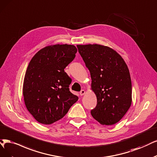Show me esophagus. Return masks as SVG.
I'll return each instance as SVG.
<instances>
[{
    "label": "esophagus",
    "mask_w": 157,
    "mask_h": 157,
    "mask_svg": "<svg viewBox=\"0 0 157 157\" xmlns=\"http://www.w3.org/2000/svg\"><path fill=\"white\" fill-rule=\"evenodd\" d=\"M85 92H86L85 90H82L79 92V94H80V96H83L85 94Z\"/></svg>",
    "instance_id": "obj_1"
}]
</instances>
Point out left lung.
Segmentation results:
<instances>
[{"label":"left lung","instance_id":"obj_1","mask_svg":"<svg viewBox=\"0 0 157 157\" xmlns=\"http://www.w3.org/2000/svg\"><path fill=\"white\" fill-rule=\"evenodd\" d=\"M79 53L90 73L91 89L97 105L91 115L101 125H111L122 118L132 103L129 68L117 51L98 44H78Z\"/></svg>","mask_w":157,"mask_h":157}]
</instances>
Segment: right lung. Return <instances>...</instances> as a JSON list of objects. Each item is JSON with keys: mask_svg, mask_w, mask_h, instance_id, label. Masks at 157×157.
<instances>
[{"mask_svg": "<svg viewBox=\"0 0 157 157\" xmlns=\"http://www.w3.org/2000/svg\"><path fill=\"white\" fill-rule=\"evenodd\" d=\"M77 51L72 44L47 46L29 63L22 94L28 111L38 122L48 125L59 120L78 100L69 90L71 79L64 71Z\"/></svg>", "mask_w": 157, "mask_h": 157, "instance_id": "right-lung-1", "label": "right lung"}]
</instances>
